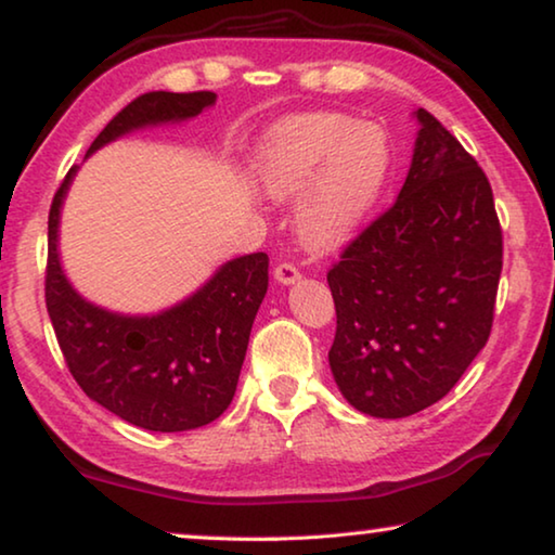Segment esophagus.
Here are the masks:
<instances>
[{
  "label": "esophagus",
  "instance_id": "obj_1",
  "mask_svg": "<svg viewBox=\"0 0 555 555\" xmlns=\"http://www.w3.org/2000/svg\"><path fill=\"white\" fill-rule=\"evenodd\" d=\"M274 279L279 281V284L288 286V284H294V281L301 279V271H298L294 263L281 261V263H276V269H274Z\"/></svg>",
  "mask_w": 555,
  "mask_h": 555
}]
</instances>
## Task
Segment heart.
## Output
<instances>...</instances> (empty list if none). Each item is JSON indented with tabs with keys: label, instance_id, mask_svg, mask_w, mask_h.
Returning a JSON list of instances; mask_svg holds the SVG:
<instances>
[{
	"label": "heart",
	"instance_id": "obj_1",
	"mask_svg": "<svg viewBox=\"0 0 555 555\" xmlns=\"http://www.w3.org/2000/svg\"><path fill=\"white\" fill-rule=\"evenodd\" d=\"M392 145L380 126L346 113H313L274 130L259 155L269 197L304 195L296 232L306 249L333 251L353 236L380 199Z\"/></svg>",
	"mask_w": 555,
	"mask_h": 555
}]
</instances>
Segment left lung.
I'll use <instances>...</instances> for the list:
<instances>
[{"label":"left lung","instance_id":"obj_1","mask_svg":"<svg viewBox=\"0 0 555 555\" xmlns=\"http://www.w3.org/2000/svg\"><path fill=\"white\" fill-rule=\"evenodd\" d=\"M415 116L398 199L328 271L333 377L356 410L385 420L442 400L487 346L504 257L487 175L433 113Z\"/></svg>","mask_w":555,"mask_h":555}]
</instances>
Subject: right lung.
Segmentation results:
<instances>
[{
  "label": "right lung",
  "mask_w": 555,
  "mask_h": 555,
  "mask_svg": "<svg viewBox=\"0 0 555 555\" xmlns=\"http://www.w3.org/2000/svg\"><path fill=\"white\" fill-rule=\"evenodd\" d=\"M212 91H151L130 101L88 155L130 130L199 116ZM78 167L66 172L49 209L47 309L64 360L88 398L151 433H184L230 408L251 323L269 286L263 251L227 261L199 288L157 315H120L74 292L59 261V215Z\"/></svg>",
  "instance_id": "right-lung-1"
}]
</instances>
